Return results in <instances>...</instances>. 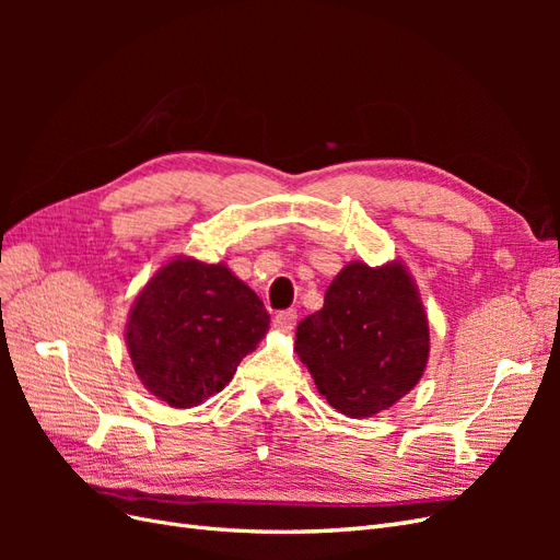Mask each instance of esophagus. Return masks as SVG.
<instances>
[{"label": "esophagus", "mask_w": 560, "mask_h": 560, "mask_svg": "<svg viewBox=\"0 0 560 560\" xmlns=\"http://www.w3.org/2000/svg\"><path fill=\"white\" fill-rule=\"evenodd\" d=\"M273 322H276V327H280L282 331H290V329H294V325H296V311H294V308L280 311Z\"/></svg>", "instance_id": "esophagus-1"}]
</instances>
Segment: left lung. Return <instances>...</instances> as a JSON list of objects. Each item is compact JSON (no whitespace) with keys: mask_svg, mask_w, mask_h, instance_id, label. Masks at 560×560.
I'll return each instance as SVG.
<instances>
[{"mask_svg":"<svg viewBox=\"0 0 560 560\" xmlns=\"http://www.w3.org/2000/svg\"><path fill=\"white\" fill-rule=\"evenodd\" d=\"M294 350L336 411H385L411 393L428 364V317L413 280L401 264H348L322 311L299 322Z\"/></svg>","mask_w":560,"mask_h":560,"instance_id":"8db88e82","label":"left lung"}]
</instances>
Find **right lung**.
Segmentation results:
<instances>
[{
    "label": "right lung",
    "mask_w": 560,
    "mask_h": 560,
    "mask_svg": "<svg viewBox=\"0 0 560 560\" xmlns=\"http://www.w3.org/2000/svg\"><path fill=\"white\" fill-rule=\"evenodd\" d=\"M268 322L261 299L226 266L175 259L135 301L126 343L151 393L189 409L222 393Z\"/></svg>",
    "instance_id": "1"
}]
</instances>
